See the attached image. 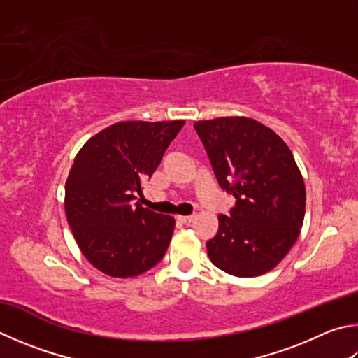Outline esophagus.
Listing matches in <instances>:
<instances>
[{
  "instance_id": "esophagus-1",
  "label": "esophagus",
  "mask_w": 358,
  "mask_h": 358,
  "mask_svg": "<svg viewBox=\"0 0 358 358\" xmlns=\"http://www.w3.org/2000/svg\"><path fill=\"white\" fill-rule=\"evenodd\" d=\"M192 216H177V220L180 224H185V225H189L192 222Z\"/></svg>"
}]
</instances>
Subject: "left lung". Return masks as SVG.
Listing matches in <instances>:
<instances>
[{"mask_svg":"<svg viewBox=\"0 0 358 358\" xmlns=\"http://www.w3.org/2000/svg\"><path fill=\"white\" fill-rule=\"evenodd\" d=\"M222 189L236 199L206 243L216 268L235 277L263 275L287 257L301 233L305 185L289 147L250 117L194 123Z\"/></svg>","mask_w":358,"mask_h":358,"instance_id":"8db88e82","label":"left lung"}]
</instances>
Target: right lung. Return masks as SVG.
Wrapping results in <instances>:
<instances>
[{
    "mask_svg": "<svg viewBox=\"0 0 358 358\" xmlns=\"http://www.w3.org/2000/svg\"><path fill=\"white\" fill-rule=\"evenodd\" d=\"M183 125L185 120L117 122L76 153L64 208L81 253L103 274L136 277L164 257L175 219L134 200Z\"/></svg>",
    "mask_w": 358,
    "mask_h": 358,
    "instance_id": "1",
    "label": "right lung"
}]
</instances>
